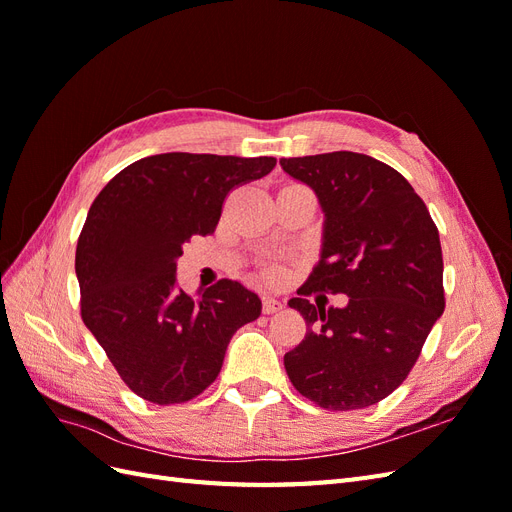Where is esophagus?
Masks as SVG:
<instances>
[{"label": "esophagus", "mask_w": 512, "mask_h": 512, "mask_svg": "<svg viewBox=\"0 0 512 512\" xmlns=\"http://www.w3.org/2000/svg\"><path fill=\"white\" fill-rule=\"evenodd\" d=\"M282 307H284L282 301H277V299H273V297H265V299H262V312H265V314H277Z\"/></svg>", "instance_id": "obj_1"}]
</instances>
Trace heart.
I'll list each match as a JSON object with an SVG mask.
<instances>
[{
	"mask_svg": "<svg viewBox=\"0 0 512 512\" xmlns=\"http://www.w3.org/2000/svg\"><path fill=\"white\" fill-rule=\"evenodd\" d=\"M280 277V271H269V280H277Z\"/></svg>",
	"mask_w": 512,
	"mask_h": 512,
	"instance_id": "1",
	"label": "heart"
}]
</instances>
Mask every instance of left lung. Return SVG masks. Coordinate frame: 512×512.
Listing matches in <instances>:
<instances>
[{"instance_id":"1","label":"left lung","mask_w":512,"mask_h":512,"mask_svg":"<svg viewBox=\"0 0 512 512\" xmlns=\"http://www.w3.org/2000/svg\"><path fill=\"white\" fill-rule=\"evenodd\" d=\"M280 164L316 192L327 215L320 262L288 301L307 333L286 352V374L324 410L374 406L408 378L444 312L438 226L404 175L363 153ZM322 291L346 293L349 305L324 308Z\"/></svg>"}]
</instances>
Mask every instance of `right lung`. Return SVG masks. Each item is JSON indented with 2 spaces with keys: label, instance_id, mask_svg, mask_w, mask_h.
<instances>
[{
  "label": "right lung",
  "instance_id": "1",
  "mask_svg": "<svg viewBox=\"0 0 512 512\" xmlns=\"http://www.w3.org/2000/svg\"><path fill=\"white\" fill-rule=\"evenodd\" d=\"M275 158L158 153L126 166L89 207L76 243L81 318L130 391L185 404L218 378L230 337L260 316L258 294L220 280L198 297L175 286L181 245L211 235L226 196Z\"/></svg>",
  "mask_w": 512,
  "mask_h": 512
}]
</instances>
